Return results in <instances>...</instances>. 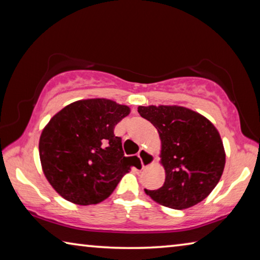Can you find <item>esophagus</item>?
I'll return each mask as SVG.
<instances>
[{"mask_svg": "<svg viewBox=\"0 0 260 260\" xmlns=\"http://www.w3.org/2000/svg\"><path fill=\"white\" fill-rule=\"evenodd\" d=\"M138 157L141 160V166H142V169H147V167L152 165L153 161H155V157H153L152 153L147 151L146 149H141Z\"/></svg>", "mask_w": 260, "mask_h": 260, "instance_id": "1", "label": "esophagus"}]
</instances>
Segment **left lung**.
<instances>
[{"label":"left lung","instance_id":"obj_1","mask_svg":"<svg viewBox=\"0 0 260 260\" xmlns=\"http://www.w3.org/2000/svg\"><path fill=\"white\" fill-rule=\"evenodd\" d=\"M141 117L160 138L165 182L147 195L175 210L191 208L210 195L221 178L226 153L218 129L208 118L179 105L139 107Z\"/></svg>","mask_w":260,"mask_h":260}]
</instances>
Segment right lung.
<instances>
[{
	"label": "right lung",
	"mask_w": 260,
	"mask_h": 260,
	"mask_svg": "<svg viewBox=\"0 0 260 260\" xmlns=\"http://www.w3.org/2000/svg\"><path fill=\"white\" fill-rule=\"evenodd\" d=\"M131 109L107 99L80 100L57 112L43 128L39 153L48 182L78 205L107 200L131 166L113 129Z\"/></svg>",
	"instance_id": "1"
}]
</instances>
